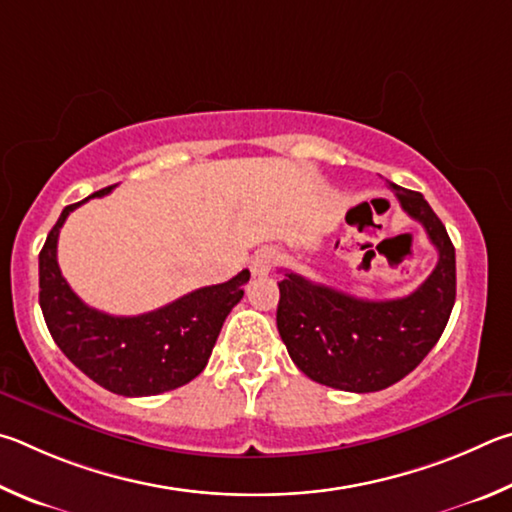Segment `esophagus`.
Segmentation results:
<instances>
[{
  "label": "esophagus",
  "instance_id": "obj_1",
  "mask_svg": "<svg viewBox=\"0 0 512 512\" xmlns=\"http://www.w3.org/2000/svg\"><path fill=\"white\" fill-rule=\"evenodd\" d=\"M276 263V254L272 249H261L256 251L254 261H251V274L254 276H267L272 272V267Z\"/></svg>",
  "mask_w": 512,
  "mask_h": 512
}]
</instances>
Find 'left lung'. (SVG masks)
<instances>
[{
  "label": "left lung",
  "instance_id": "8db88e82",
  "mask_svg": "<svg viewBox=\"0 0 512 512\" xmlns=\"http://www.w3.org/2000/svg\"><path fill=\"white\" fill-rule=\"evenodd\" d=\"M438 249L434 272L402 299L369 301L285 272L276 326L292 362L326 387L371 393L405 378L432 351L456 299V256L445 224L418 191L389 182Z\"/></svg>",
  "mask_w": 512,
  "mask_h": 512
}]
</instances>
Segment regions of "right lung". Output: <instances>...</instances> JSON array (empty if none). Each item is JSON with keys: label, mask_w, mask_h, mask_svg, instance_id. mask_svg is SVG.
<instances>
[{"label": "right lung", "mask_w": 512, "mask_h": 512, "mask_svg": "<svg viewBox=\"0 0 512 512\" xmlns=\"http://www.w3.org/2000/svg\"><path fill=\"white\" fill-rule=\"evenodd\" d=\"M89 197L65 206L40 251V308L53 342L89 380L119 396H157L182 387L204 371L224 319L245 294L249 270L146 315L114 317L89 308L69 288L56 258L60 227Z\"/></svg>", "instance_id": "obj_1"}]
</instances>
